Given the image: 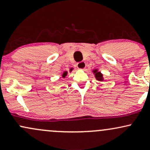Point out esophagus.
I'll list each match as a JSON object with an SVG mask.
<instances>
[{
    "instance_id": "esophagus-1",
    "label": "esophagus",
    "mask_w": 150,
    "mask_h": 150,
    "mask_svg": "<svg viewBox=\"0 0 150 150\" xmlns=\"http://www.w3.org/2000/svg\"><path fill=\"white\" fill-rule=\"evenodd\" d=\"M77 68L80 70H85V68H86V64L84 61H81L77 63Z\"/></svg>"
}]
</instances>
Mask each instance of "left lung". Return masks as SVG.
I'll list each match as a JSON object with an SVG mask.
<instances>
[{
  "label": "left lung",
  "mask_w": 150,
  "mask_h": 150,
  "mask_svg": "<svg viewBox=\"0 0 150 150\" xmlns=\"http://www.w3.org/2000/svg\"><path fill=\"white\" fill-rule=\"evenodd\" d=\"M93 74H94V77L97 79V80L99 81H104V78L103 77V74L101 73L100 71H99L98 69H94L92 70Z\"/></svg>",
  "instance_id": "left-lung-1"
}]
</instances>
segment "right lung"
I'll use <instances>...</instances> for the list:
<instances>
[{"instance_id": "add662e5", "label": "right lung", "mask_w": 150, "mask_h": 150, "mask_svg": "<svg viewBox=\"0 0 150 150\" xmlns=\"http://www.w3.org/2000/svg\"><path fill=\"white\" fill-rule=\"evenodd\" d=\"M67 75H68V72L64 71L63 73H62L61 76H62V77H63V78H65V77L67 76Z\"/></svg>"}]
</instances>
